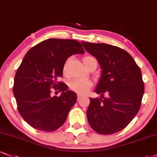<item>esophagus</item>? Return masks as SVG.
Segmentation results:
<instances>
[{
  "label": "esophagus",
  "instance_id": "1",
  "mask_svg": "<svg viewBox=\"0 0 157 157\" xmlns=\"http://www.w3.org/2000/svg\"><path fill=\"white\" fill-rule=\"evenodd\" d=\"M82 97L81 95H79V94H78V96H77V99H78V100H80L81 99H82Z\"/></svg>",
  "mask_w": 157,
  "mask_h": 157
}]
</instances>
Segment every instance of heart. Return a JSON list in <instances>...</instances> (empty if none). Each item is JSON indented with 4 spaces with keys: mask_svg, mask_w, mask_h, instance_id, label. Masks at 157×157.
<instances>
[{
    "mask_svg": "<svg viewBox=\"0 0 157 157\" xmlns=\"http://www.w3.org/2000/svg\"><path fill=\"white\" fill-rule=\"evenodd\" d=\"M92 57H85L83 59V61H85L86 59ZM67 67V63L65 64L63 67V71H65ZM92 83L90 80H84V79L80 78H74L72 79L69 82V87L71 90L75 92V93L78 94H85L90 91L92 88Z\"/></svg>",
    "mask_w": 157,
    "mask_h": 157,
    "instance_id": "heart-1",
    "label": "heart"
}]
</instances>
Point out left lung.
<instances>
[{
  "mask_svg": "<svg viewBox=\"0 0 157 157\" xmlns=\"http://www.w3.org/2000/svg\"><path fill=\"white\" fill-rule=\"evenodd\" d=\"M98 59L101 75L94 92L100 98H90L86 117L92 128L110 135L125 128L138 113L144 93L142 73L132 56L121 48L106 44L82 41ZM104 94L107 98L103 97Z\"/></svg>",
  "mask_w": 157,
  "mask_h": 157,
  "instance_id": "1",
  "label": "left lung"
}]
</instances>
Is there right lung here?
<instances>
[{"mask_svg":"<svg viewBox=\"0 0 157 157\" xmlns=\"http://www.w3.org/2000/svg\"><path fill=\"white\" fill-rule=\"evenodd\" d=\"M75 54H84L78 40L49 38L25 55L15 75L13 92L19 113L33 128L52 132L67 119L77 96L57 79L63 76L67 58ZM52 88L62 91L61 95L52 97Z\"/></svg>","mask_w":157,"mask_h":157,"instance_id":"add662e5","label":"right lung"}]
</instances>
